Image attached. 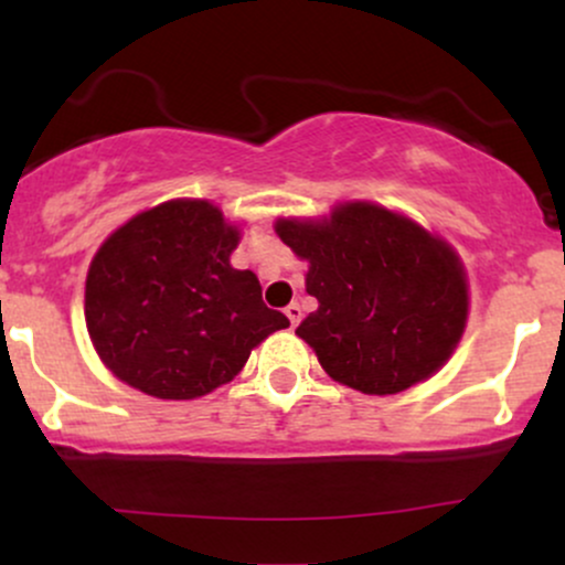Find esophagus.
Segmentation results:
<instances>
[{"mask_svg": "<svg viewBox=\"0 0 565 565\" xmlns=\"http://www.w3.org/2000/svg\"><path fill=\"white\" fill-rule=\"evenodd\" d=\"M284 313H287V319H289L291 327H297V323H300V319H302V308L297 302L287 305V310H284Z\"/></svg>", "mask_w": 565, "mask_h": 565, "instance_id": "obj_1", "label": "esophagus"}]
</instances>
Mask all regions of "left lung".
<instances>
[{"label": "left lung", "mask_w": 565, "mask_h": 565, "mask_svg": "<svg viewBox=\"0 0 565 565\" xmlns=\"http://www.w3.org/2000/svg\"><path fill=\"white\" fill-rule=\"evenodd\" d=\"M276 233L310 263L305 289L319 308L297 334L329 377L393 395L449 361L468 321V278L444 238L369 201L323 220H278Z\"/></svg>", "instance_id": "left-lung-1"}]
</instances>
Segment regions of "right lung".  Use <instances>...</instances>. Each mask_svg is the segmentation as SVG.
Returning a JSON list of instances; mask_svg holds the SVG:
<instances>
[{"instance_id": "obj_1", "label": "right lung", "mask_w": 565, "mask_h": 565, "mask_svg": "<svg viewBox=\"0 0 565 565\" xmlns=\"http://www.w3.org/2000/svg\"><path fill=\"white\" fill-rule=\"evenodd\" d=\"M238 228L215 204L174 199L114 231L84 289L89 340L121 382L164 401L212 393L252 348L287 329L252 270H236Z\"/></svg>"}]
</instances>
